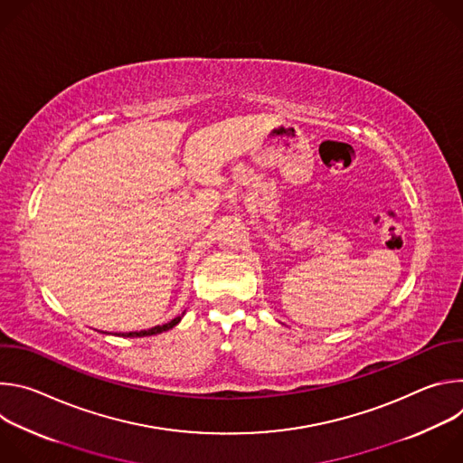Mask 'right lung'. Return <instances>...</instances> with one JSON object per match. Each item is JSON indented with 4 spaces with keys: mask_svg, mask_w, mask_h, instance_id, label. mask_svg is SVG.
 <instances>
[{
    "mask_svg": "<svg viewBox=\"0 0 463 463\" xmlns=\"http://www.w3.org/2000/svg\"><path fill=\"white\" fill-rule=\"evenodd\" d=\"M181 320V317H175V318H172L170 322H166V324H163V326H156V327H150V329H141V332H129V334H122L124 337H146V335H156V334H161V332H166V329H170V327H174L177 322Z\"/></svg>",
    "mask_w": 463,
    "mask_h": 463,
    "instance_id": "1",
    "label": "right lung"
}]
</instances>
